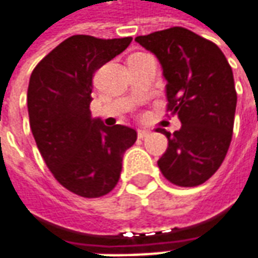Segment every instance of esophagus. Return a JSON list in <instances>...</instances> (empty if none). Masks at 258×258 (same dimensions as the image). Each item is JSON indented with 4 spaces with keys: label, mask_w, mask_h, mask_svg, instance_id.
I'll list each match as a JSON object with an SVG mask.
<instances>
[{
    "label": "esophagus",
    "mask_w": 258,
    "mask_h": 258,
    "mask_svg": "<svg viewBox=\"0 0 258 258\" xmlns=\"http://www.w3.org/2000/svg\"><path fill=\"white\" fill-rule=\"evenodd\" d=\"M150 130H146V128H138L137 130V136L138 138H146L147 136H150Z\"/></svg>",
    "instance_id": "esophagus-1"
}]
</instances>
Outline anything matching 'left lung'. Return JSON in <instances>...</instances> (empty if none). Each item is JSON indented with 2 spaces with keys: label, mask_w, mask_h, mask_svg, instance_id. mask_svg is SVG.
Here are the masks:
<instances>
[{
  "label": "left lung",
  "mask_w": 258,
  "mask_h": 258,
  "mask_svg": "<svg viewBox=\"0 0 258 258\" xmlns=\"http://www.w3.org/2000/svg\"><path fill=\"white\" fill-rule=\"evenodd\" d=\"M136 41L158 58L167 80V111L181 121L173 134L160 130L168 147L157 164L175 185H200L217 171L231 143L237 105L233 70L214 42L182 27Z\"/></svg>",
  "instance_id": "left-lung-1"
}]
</instances>
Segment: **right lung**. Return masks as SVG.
Masks as SVG:
<instances>
[{
  "mask_svg": "<svg viewBox=\"0 0 258 258\" xmlns=\"http://www.w3.org/2000/svg\"><path fill=\"white\" fill-rule=\"evenodd\" d=\"M131 40L73 35L42 58L30 78V127L41 156L62 187L85 199L117 185L122 156L137 140L134 128L107 127L90 111L94 73Z\"/></svg>",
  "mask_w": 258,
  "mask_h": 258,
  "instance_id": "obj_1",
  "label": "right lung"
}]
</instances>
